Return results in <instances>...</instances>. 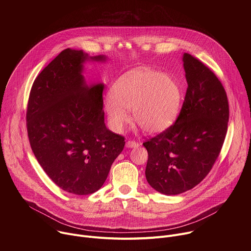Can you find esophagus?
<instances>
[{"label": "esophagus", "mask_w": 251, "mask_h": 251, "mask_svg": "<svg viewBox=\"0 0 251 251\" xmlns=\"http://www.w3.org/2000/svg\"><path fill=\"white\" fill-rule=\"evenodd\" d=\"M139 147V144L135 141H128L126 142V148H137Z\"/></svg>", "instance_id": "1"}]
</instances>
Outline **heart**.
Listing matches in <instances>:
<instances>
[{"label": "heart", "instance_id": "b5f03b06", "mask_svg": "<svg viewBox=\"0 0 251 251\" xmlns=\"http://www.w3.org/2000/svg\"><path fill=\"white\" fill-rule=\"evenodd\" d=\"M104 108L112 129L120 132L129 120L148 134L169 128L180 112L183 91L176 79L148 68L127 71L112 84Z\"/></svg>", "mask_w": 251, "mask_h": 251}]
</instances>
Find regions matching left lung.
<instances>
[{"label": "left lung", "mask_w": 251, "mask_h": 251, "mask_svg": "<svg viewBox=\"0 0 251 251\" xmlns=\"http://www.w3.org/2000/svg\"><path fill=\"white\" fill-rule=\"evenodd\" d=\"M188 89L175 124L143 143L148 151L146 178L166 196L200 184L218 159L229 117L226 90L212 71L192 54L182 57Z\"/></svg>", "instance_id": "8db88e82"}]
</instances>
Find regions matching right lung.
<instances>
[{
  "label": "right lung",
  "instance_id": "right-lung-1",
  "mask_svg": "<svg viewBox=\"0 0 251 251\" xmlns=\"http://www.w3.org/2000/svg\"><path fill=\"white\" fill-rule=\"evenodd\" d=\"M82 50H62L35 78L28 98L27 135L38 162L63 191L93 194L122 152L124 137L104 122L102 82L87 83L86 61L106 62Z\"/></svg>",
  "mask_w": 251,
  "mask_h": 251
}]
</instances>
